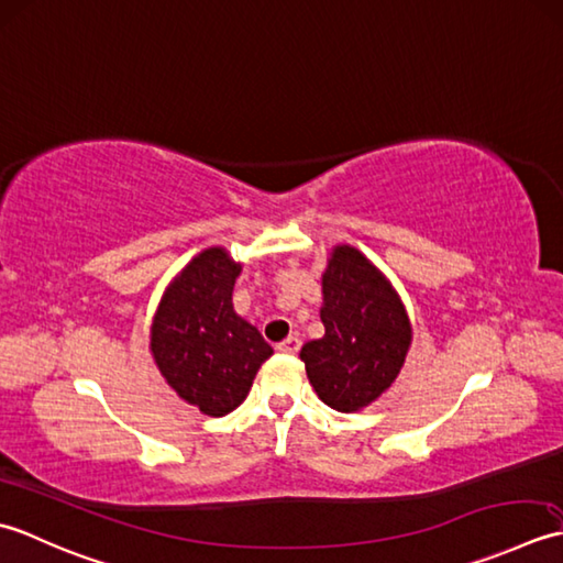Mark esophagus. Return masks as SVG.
<instances>
[{
	"instance_id": "1",
	"label": "esophagus",
	"mask_w": 563,
	"mask_h": 563,
	"mask_svg": "<svg viewBox=\"0 0 563 563\" xmlns=\"http://www.w3.org/2000/svg\"><path fill=\"white\" fill-rule=\"evenodd\" d=\"M277 350L284 352V354H296L298 350H301V340H298L296 335H289L284 342H279Z\"/></svg>"
}]
</instances>
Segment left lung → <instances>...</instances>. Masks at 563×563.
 Wrapping results in <instances>:
<instances>
[{
	"label": "left lung",
	"mask_w": 563,
	"mask_h": 563,
	"mask_svg": "<svg viewBox=\"0 0 563 563\" xmlns=\"http://www.w3.org/2000/svg\"><path fill=\"white\" fill-rule=\"evenodd\" d=\"M320 320L325 335L301 347L308 382L332 410L357 412L404 369L412 342L406 306L369 257L335 245L323 272Z\"/></svg>",
	"instance_id": "8db88e82"
}]
</instances>
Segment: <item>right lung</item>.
<instances>
[{
  "mask_svg": "<svg viewBox=\"0 0 563 563\" xmlns=\"http://www.w3.org/2000/svg\"><path fill=\"white\" fill-rule=\"evenodd\" d=\"M243 265L206 247L169 282L151 325V352L172 391L203 416L223 418L250 394L274 350L233 308Z\"/></svg>",
  "mask_w": 563,
  "mask_h": 563,
  "instance_id": "right-lung-1",
  "label": "right lung"
}]
</instances>
